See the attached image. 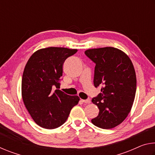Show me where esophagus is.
Wrapping results in <instances>:
<instances>
[{"label":"esophagus","instance_id":"1","mask_svg":"<svg viewBox=\"0 0 155 155\" xmlns=\"http://www.w3.org/2000/svg\"><path fill=\"white\" fill-rule=\"evenodd\" d=\"M81 101L82 102V103H87V104H88V103H91V101H90V99H86V100H81Z\"/></svg>","mask_w":155,"mask_h":155}]
</instances>
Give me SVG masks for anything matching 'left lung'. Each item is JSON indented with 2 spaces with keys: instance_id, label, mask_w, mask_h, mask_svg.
Returning a JSON list of instances; mask_svg holds the SVG:
<instances>
[{
  "instance_id": "obj_1",
  "label": "left lung",
  "mask_w": 155,
  "mask_h": 155,
  "mask_svg": "<svg viewBox=\"0 0 155 155\" xmlns=\"http://www.w3.org/2000/svg\"><path fill=\"white\" fill-rule=\"evenodd\" d=\"M85 55L96 64L94 85L101 92L91 102L99 109L98 115L91 120L96 127L110 129L124 121L134 102L137 80L133 65L120 50L105 47L89 49Z\"/></svg>"
}]
</instances>
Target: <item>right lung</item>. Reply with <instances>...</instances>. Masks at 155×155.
<instances>
[{
    "mask_svg": "<svg viewBox=\"0 0 155 155\" xmlns=\"http://www.w3.org/2000/svg\"><path fill=\"white\" fill-rule=\"evenodd\" d=\"M77 49L49 47L31 55L25 68L22 96L26 108L40 127L54 129L64 124L79 101L59 90L63 64Z\"/></svg>",
    "mask_w": 155,
    "mask_h": 155,
    "instance_id": "obj_1",
    "label": "right lung"
}]
</instances>
